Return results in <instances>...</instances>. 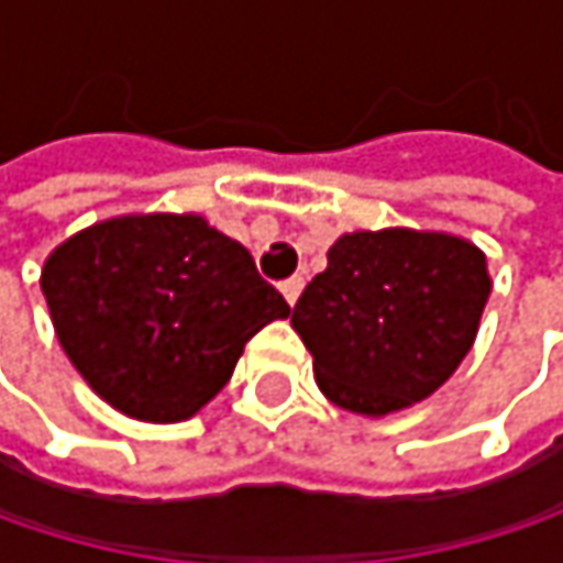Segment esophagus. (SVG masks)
Returning a JSON list of instances; mask_svg holds the SVG:
<instances>
[{
	"mask_svg": "<svg viewBox=\"0 0 563 563\" xmlns=\"http://www.w3.org/2000/svg\"><path fill=\"white\" fill-rule=\"evenodd\" d=\"M283 296H286V302L289 306H296V299H299V292H302V277H289V280L280 283Z\"/></svg>",
	"mask_w": 563,
	"mask_h": 563,
	"instance_id": "esophagus-1",
	"label": "esophagus"
}]
</instances>
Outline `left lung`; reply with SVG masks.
<instances>
[{
    "label": "left lung",
    "instance_id": "8db88e82",
    "mask_svg": "<svg viewBox=\"0 0 563 563\" xmlns=\"http://www.w3.org/2000/svg\"><path fill=\"white\" fill-rule=\"evenodd\" d=\"M489 289L486 257L470 241L355 231L329 247V267L292 306V329L332 404L385 417L460 368Z\"/></svg>",
    "mask_w": 563,
    "mask_h": 563
}]
</instances>
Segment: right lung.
I'll return each instance as SVG.
<instances>
[{
	"label": "right lung",
	"instance_id": "right-lung-1",
	"mask_svg": "<svg viewBox=\"0 0 563 563\" xmlns=\"http://www.w3.org/2000/svg\"><path fill=\"white\" fill-rule=\"evenodd\" d=\"M42 292L84 382L150 423L205 407L244 345L289 316L254 257L198 214L93 224L45 261Z\"/></svg>",
	"mask_w": 563,
	"mask_h": 563
}]
</instances>
